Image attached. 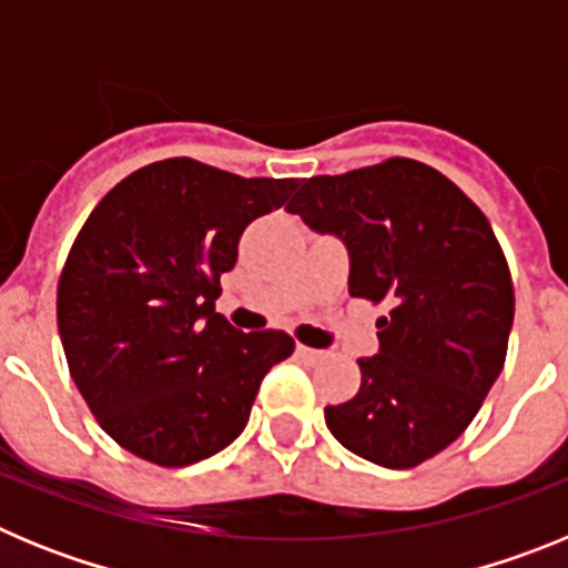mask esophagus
Wrapping results in <instances>:
<instances>
[{
    "label": "esophagus",
    "mask_w": 568,
    "mask_h": 568,
    "mask_svg": "<svg viewBox=\"0 0 568 568\" xmlns=\"http://www.w3.org/2000/svg\"><path fill=\"white\" fill-rule=\"evenodd\" d=\"M295 355H298V361H304V364H315V361L324 358L321 349H313V346H304V344L295 346Z\"/></svg>",
    "instance_id": "1"
}]
</instances>
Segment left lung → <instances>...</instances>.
I'll list each match as a JSON object with an SVG mask.
<instances>
[{"instance_id":"8db88e82","label":"left lung","mask_w":568,"mask_h":568,"mask_svg":"<svg viewBox=\"0 0 568 568\" xmlns=\"http://www.w3.org/2000/svg\"><path fill=\"white\" fill-rule=\"evenodd\" d=\"M290 213L349 255V295L386 301L361 389L327 406L358 458L409 469L453 444L506 361L515 290L486 215L444 173L389 159L301 182Z\"/></svg>"}]
</instances>
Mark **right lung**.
<instances>
[{
  "instance_id": "right-lung-1",
  "label": "right lung",
  "mask_w": 568,
  "mask_h": 568,
  "mask_svg": "<svg viewBox=\"0 0 568 568\" xmlns=\"http://www.w3.org/2000/svg\"><path fill=\"white\" fill-rule=\"evenodd\" d=\"M295 187L164 159L90 213L59 278V338L90 413L128 453L187 466L244 433L261 381L295 344L215 313L219 278L244 227Z\"/></svg>"
}]
</instances>
